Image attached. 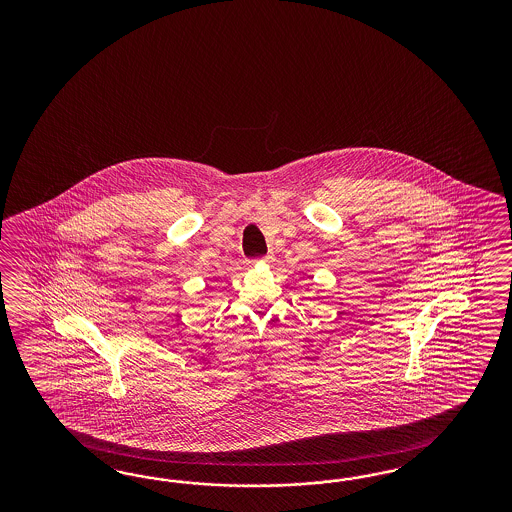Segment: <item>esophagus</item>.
<instances>
[{
	"instance_id": "1",
	"label": "esophagus",
	"mask_w": 512,
	"mask_h": 512,
	"mask_svg": "<svg viewBox=\"0 0 512 512\" xmlns=\"http://www.w3.org/2000/svg\"><path fill=\"white\" fill-rule=\"evenodd\" d=\"M272 261V255H266V257H263V259H259V261H248V264L253 263H270Z\"/></svg>"
}]
</instances>
